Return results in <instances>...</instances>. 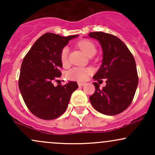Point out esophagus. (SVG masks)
I'll list each match as a JSON object with an SVG mask.
<instances>
[{
    "mask_svg": "<svg viewBox=\"0 0 155 155\" xmlns=\"http://www.w3.org/2000/svg\"><path fill=\"white\" fill-rule=\"evenodd\" d=\"M84 84H85V83H84V82H78V85H79V87H82Z\"/></svg>",
    "mask_w": 155,
    "mask_h": 155,
    "instance_id": "34e87169",
    "label": "esophagus"
}]
</instances>
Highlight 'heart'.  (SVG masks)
Wrapping results in <instances>:
<instances>
[{
	"mask_svg": "<svg viewBox=\"0 0 155 155\" xmlns=\"http://www.w3.org/2000/svg\"><path fill=\"white\" fill-rule=\"evenodd\" d=\"M78 46L87 56L95 54L96 47L92 42L88 40H84L79 42ZM68 47L63 48L60 52V60L62 63L66 64L68 61ZM91 69L83 67H74L67 73V76L69 79L76 80V81H84L88 78L91 73Z\"/></svg>",
	"mask_w": 155,
	"mask_h": 155,
	"instance_id": "b5f03b06",
	"label": "heart"
}]
</instances>
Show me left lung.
Returning <instances> with one entry per match:
<instances>
[{"label":"left lung","mask_w":155,"mask_h":155,"mask_svg":"<svg viewBox=\"0 0 155 155\" xmlns=\"http://www.w3.org/2000/svg\"><path fill=\"white\" fill-rule=\"evenodd\" d=\"M89 37L98 41L103 50L102 64L93 79L97 81L106 79L103 89L93 83L95 91L90 101L101 114H118L130 105L136 93L138 83L136 61L127 46L115 35L92 32Z\"/></svg>","instance_id":"obj_1"}]
</instances>
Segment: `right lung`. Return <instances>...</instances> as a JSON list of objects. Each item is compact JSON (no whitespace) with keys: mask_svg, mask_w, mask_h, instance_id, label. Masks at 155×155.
<instances>
[{"mask_svg":"<svg viewBox=\"0 0 155 155\" xmlns=\"http://www.w3.org/2000/svg\"><path fill=\"white\" fill-rule=\"evenodd\" d=\"M77 36L45 33L35 42L23 59L19 88L27 107L38 118L51 120L61 116L66 110L71 94L78 88L76 81H68L64 86L53 84L62 74L61 50L69 41Z\"/></svg>","mask_w":155,"mask_h":155,"instance_id":"add662e5","label":"right lung"}]
</instances>
